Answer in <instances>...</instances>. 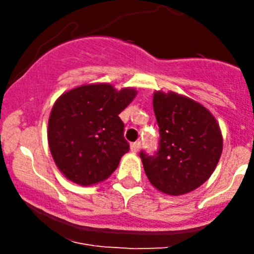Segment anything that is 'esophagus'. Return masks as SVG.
Returning <instances> with one entry per match:
<instances>
[{"instance_id": "34e87169", "label": "esophagus", "mask_w": 254, "mask_h": 254, "mask_svg": "<svg viewBox=\"0 0 254 254\" xmlns=\"http://www.w3.org/2000/svg\"><path fill=\"white\" fill-rule=\"evenodd\" d=\"M140 147H141V142H140V141H136V142L131 143V150L133 152H137L138 150H140Z\"/></svg>"}]
</instances>
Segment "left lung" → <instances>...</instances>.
Masks as SVG:
<instances>
[{
  "instance_id": "obj_1",
  "label": "left lung",
  "mask_w": 254,
  "mask_h": 254,
  "mask_svg": "<svg viewBox=\"0 0 254 254\" xmlns=\"http://www.w3.org/2000/svg\"><path fill=\"white\" fill-rule=\"evenodd\" d=\"M159 147L141 150L151 185L172 196L188 193L205 183L223 151V137L214 116L194 100L176 93L154 94Z\"/></svg>"
}]
</instances>
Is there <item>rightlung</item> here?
<instances>
[{
  "label": "right lung",
  "instance_id": "right-lung-1",
  "mask_svg": "<svg viewBox=\"0 0 254 254\" xmlns=\"http://www.w3.org/2000/svg\"><path fill=\"white\" fill-rule=\"evenodd\" d=\"M136 95L109 84L84 85L61 95L48 122V143L58 169L69 181L90 186L117 169L129 150L120 113Z\"/></svg>",
  "mask_w": 254,
  "mask_h": 254
}]
</instances>
